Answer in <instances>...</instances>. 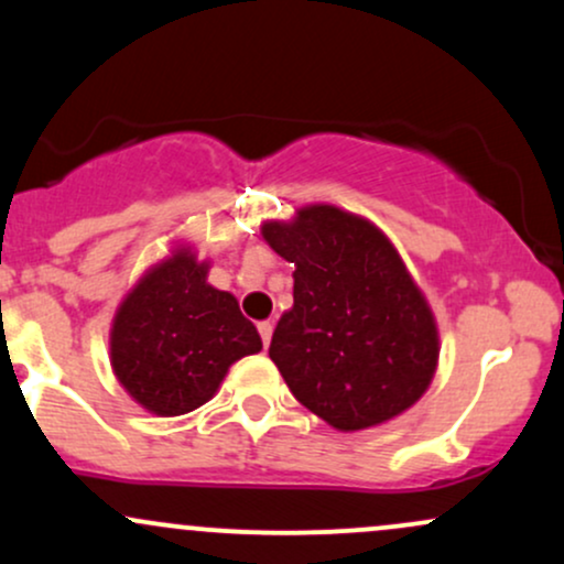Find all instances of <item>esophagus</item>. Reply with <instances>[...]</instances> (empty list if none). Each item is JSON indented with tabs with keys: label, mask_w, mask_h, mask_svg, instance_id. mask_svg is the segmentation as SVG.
Instances as JSON below:
<instances>
[{
	"label": "esophagus",
	"mask_w": 564,
	"mask_h": 564,
	"mask_svg": "<svg viewBox=\"0 0 564 564\" xmlns=\"http://www.w3.org/2000/svg\"><path fill=\"white\" fill-rule=\"evenodd\" d=\"M257 328H260L262 345H264V347H270V339H273V323H270V321H262L260 326H257Z\"/></svg>",
	"instance_id": "obj_1"
}]
</instances>
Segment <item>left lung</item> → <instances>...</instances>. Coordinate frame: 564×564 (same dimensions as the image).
<instances>
[{
  "label": "left lung",
  "mask_w": 564,
  "mask_h": 564,
  "mask_svg": "<svg viewBox=\"0 0 564 564\" xmlns=\"http://www.w3.org/2000/svg\"><path fill=\"white\" fill-rule=\"evenodd\" d=\"M260 232L294 264V304L270 341L291 394L339 432L416 405L437 373L440 332L384 230L334 204H304Z\"/></svg>",
  "instance_id": "obj_1"
}]
</instances>
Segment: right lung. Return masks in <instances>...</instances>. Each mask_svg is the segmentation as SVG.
Wrapping results in <instances>:
<instances>
[{
	"label": "right lung",
	"mask_w": 564,
	"mask_h": 564,
	"mask_svg": "<svg viewBox=\"0 0 564 564\" xmlns=\"http://www.w3.org/2000/svg\"><path fill=\"white\" fill-rule=\"evenodd\" d=\"M212 260L172 241L116 307L108 358L113 377L153 416H183L215 398L230 366L262 339L230 291L209 283Z\"/></svg>",
	"instance_id": "1"
}]
</instances>
